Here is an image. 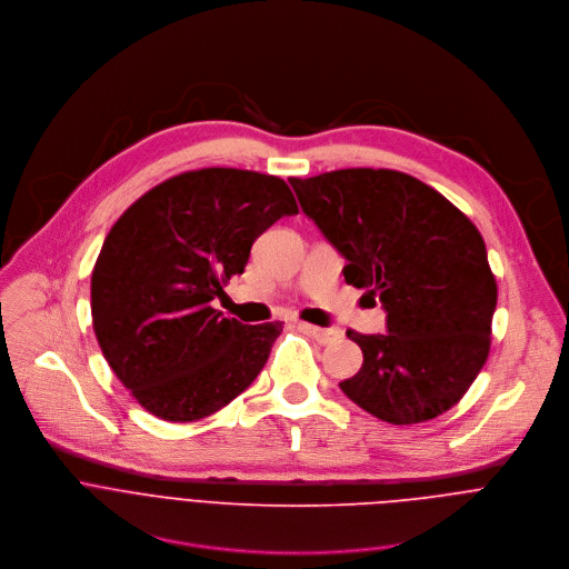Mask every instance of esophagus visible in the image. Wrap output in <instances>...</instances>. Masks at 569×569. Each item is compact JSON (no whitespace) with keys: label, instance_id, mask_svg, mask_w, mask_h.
I'll return each mask as SVG.
<instances>
[{"label":"esophagus","instance_id":"34e87169","mask_svg":"<svg viewBox=\"0 0 569 569\" xmlns=\"http://www.w3.org/2000/svg\"><path fill=\"white\" fill-rule=\"evenodd\" d=\"M298 329L305 331L307 336L316 338L320 345H329L340 336L338 329H322V327H316V325H309V322H298Z\"/></svg>","mask_w":569,"mask_h":569}]
</instances>
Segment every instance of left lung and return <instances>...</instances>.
Wrapping results in <instances>:
<instances>
[{"mask_svg":"<svg viewBox=\"0 0 569 569\" xmlns=\"http://www.w3.org/2000/svg\"><path fill=\"white\" fill-rule=\"evenodd\" d=\"M289 184L347 260V284L367 289L387 313V333L347 331L362 367L340 382L345 396L393 425L453 407L487 360L498 296L478 229L400 171L342 169Z\"/></svg>","mask_w":569,"mask_h":569,"instance_id":"8db88e82","label":"left lung"}]
</instances>
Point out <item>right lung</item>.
Masks as SVG:
<instances>
[{"instance_id": "add662e5", "label": "right lung", "mask_w": 569, "mask_h": 569, "mask_svg": "<svg viewBox=\"0 0 569 569\" xmlns=\"http://www.w3.org/2000/svg\"><path fill=\"white\" fill-rule=\"evenodd\" d=\"M296 213L276 176L200 169L158 184L113 224L91 276L93 329L147 411L193 422L256 380L282 322L242 325L211 302L244 271L253 242Z\"/></svg>"}]
</instances>
